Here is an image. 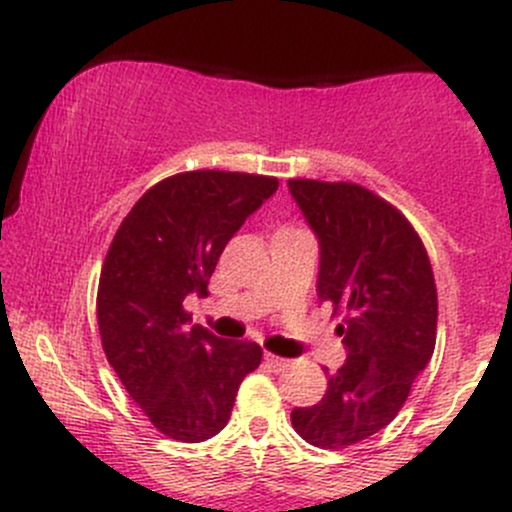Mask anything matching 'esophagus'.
I'll list each match as a JSON object with an SVG mask.
<instances>
[{"instance_id": "esophagus-1", "label": "esophagus", "mask_w": 512, "mask_h": 512, "mask_svg": "<svg viewBox=\"0 0 512 512\" xmlns=\"http://www.w3.org/2000/svg\"><path fill=\"white\" fill-rule=\"evenodd\" d=\"M263 361H266L273 371H285V368L290 366V359H283V356L271 354V351H266V354H263Z\"/></svg>"}]
</instances>
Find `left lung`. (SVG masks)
I'll list each match as a JSON object with an SVG mask.
<instances>
[{
    "label": "left lung",
    "instance_id": "left-lung-1",
    "mask_svg": "<svg viewBox=\"0 0 512 512\" xmlns=\"http://www.w3.org/2000/svg\"><path fill=\"white\" fill-rule=\"evenodd\" d=\"M320 241L317 298L346 312V361L322 400L290 412L322 449L364 442L398 415L437 342V288L425 246L393 205L354 183L288 180Z\"/></svg>",
    "mask_w": 512,
    "mask_h": 512
}]
</instances>
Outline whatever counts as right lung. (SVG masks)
<instances>
[{
  "instance_id": "1",
  "label": "right lung",
  "mask_w": 512,
  "mask_h": 512,
  "mask_svg": "<svg viewBox=\"0 0 512 512\" xmlns=\"http://www.w3.org/2000/svg\"><path fill=\"white\" fill-rule=\"evenodd\" d=\"M276 178L227 170L170 175L126 214L104 258L97 322L107 361L158 432L205 442L224 430L236 390L261 364L256 342L192 324L224 246L273 192Z\"/></svg>"
}]
</instances>
